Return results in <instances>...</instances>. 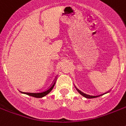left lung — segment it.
I'll use <instances>...</instances> for the list:
<instances>
[{"instance_id":"8db88e82","label":"left lung","mask_w":126,"mask_h":126,"mask_svg":"<svg viewBox=\"0 0 126 126\" xmlns=\"http://www.w3.org/2000/svg\"><path fill=\"white\" fill-rule=\"evenodd\" d=\"M79 92L81 94V95H83L84 97H86V98H89V99H91V98H95V97H98V96H92V95H86V94H83L82 92H79Z\"/></svg>"}]
</instances>
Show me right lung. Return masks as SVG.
I'll list each match as a JSON object with an SVG mask.
<instances>
[{
    "instance_id": "1",
    "label": "right lung",
    "mask_w": 126,
    "mask_h": 126,
    "mask_svg": "<svg viewBox=\"0 0 126 126\" xmlns=\"http://www.w3.org/2000/svg\"><path fill=\"white\" fill-rule=\"evenodd\" d=\"M55 81H56V79H54V80H53V82H52V84H51V86H49V88H47V90H45V91H44V92H39V93H30V92H28V93H27H27H25V94H27V95H29L32 96V97H36V98L42 97L46 95L47 94H48L49 92H51V90L53 89V86H54V85H55Z\"/></svg>"
}]
</instances>
